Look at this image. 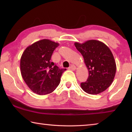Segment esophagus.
Instances as JSON below:
<instances>
[{
    "mask_svg": "<svg viewBox=\"0 0 132 132\" xmlns=\"http://www.w3.org/2000/svg\"><path fill=\"white\" fill-rule=\"evenodd\" d=\"M76 69V66L74 65V64H71V65L70 66V68H69V69H70V70H75Z\"/></svg>",
    "mask_w": 132,
    "mask_h": 132,
    "instance_id": "34e87169",
    "label": "esophagus"
}]
</instances>
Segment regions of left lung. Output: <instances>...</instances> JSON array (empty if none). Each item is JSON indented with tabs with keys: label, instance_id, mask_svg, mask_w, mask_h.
<instances>
[{
	"label": "left lung",
	"instance_id": "8db88e82",
	"mask_svg": "<svg viewBox=\"0 0 132 132\" xmlns=\"http://www.w3.org/2000/svg\"><path fill=\"white\" fill-rule=\"evenodd\" d=\"M81 53L88 70L87 81L80 84L81 88L89 94L96 95L106 90L114 79L117 65L110 49L98 40H88L84 43L75 42Z\"/></svg>",
	"mask_w": 132,
	"mask_h": 132
}]
</instances>
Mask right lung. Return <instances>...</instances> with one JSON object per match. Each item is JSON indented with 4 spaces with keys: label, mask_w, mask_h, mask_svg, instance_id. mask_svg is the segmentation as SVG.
<instances>
[{
    "label": "right lung",
    "mask_w": 132,
    "mask_h": 132,
    "mask_svg": "<svg viewBox=\"0 0 132 132\" xmlns=\"http://www.w3.org/2000/svg\"><path fill=\"white\" fill-rule=\"evenodd\" d=\"M59 45L48 39L39 40L27 47L20 59L22 77L29 88L38 95L52 93L59 84L65 69L51 62L53 51Z\"/></svg>",
    "instance_id": "add662e5"
}]
</instances>
